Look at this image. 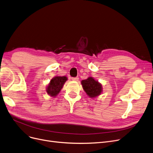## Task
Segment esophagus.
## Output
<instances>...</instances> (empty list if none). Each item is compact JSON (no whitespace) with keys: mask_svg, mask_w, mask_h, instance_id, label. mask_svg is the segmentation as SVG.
I'll return each instance as SVG.
<instances>
[{"mask_svg":"<svg viewBox=\"0 0 153 153\" xmlns=\"http://www.w3.org/2000/svg\"><path fill=\"white\" fill-rule=\"evenodd\" d=\"M71 79L72 81H77L79 80V77H72Z\"/></svg>","mask_w":153,"mask_h":153,"instance_id":"1","label":"esophagus"}]
</instances>
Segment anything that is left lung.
<instances>
[{"instance_id":"1","label":"left lung","mask_w":153,"mask_h":153,"mask_svg":"<svg viewBox=\"0 0 153 153\" xmlns=\"http://www.w3.org/2000/svg\"><path fill=\"white\" fill-rule=\"evenodd\" d=\"M81 84L86 94L91 98H94L99 96L102 91L101 84L92 77H89L87 79L82 80Z\"/></svg>"}]
</instances>
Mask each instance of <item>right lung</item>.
I'll return each instance as SVG.
<instances>
[{"label": "right lung", "instance_id": "obj_1", "mask_svg": "<svg viewBox=\"0 0 153 153\" xmlns=\"http://www.w3.org/2000/svg\"><path fill=\"white\" fill-rule=\"evenodd\" d=\"M67 80L68 78L65 76H56L53 77L46 88L48 94L52 97L57 96Z\"/></svg>", "mask_w": 153, "mask_h": 153}]
</instances>
